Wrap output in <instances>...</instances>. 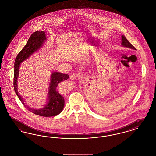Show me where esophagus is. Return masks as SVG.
<instances>
[{
	"mask_svg": "<svg viewBox=\"0 0 156 156\" xmlns=\"http://www.w3.org/2000/svg\"><path fill=\"white\" fill-rule=\"evenodd\" d=\"M78 74H71L69 76V79L72 80H76L78 78Z\"/></svg>",
	"mask_w": 156,
	"mask_h": 156,
	"instance_id": "esophagus-1",
	"label": "esophagus"
}]
</instances>
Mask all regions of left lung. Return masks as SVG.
<instances>
[{"mask_svg": "<svg viewBox=\"0 0 156 156\" xmlns=\"http://www.w3.org/2000/svg\"><path fill=\"white\" fill-rule=\"evenodd\" d=\"M121 45L123 47H127V48H129L133 50H136V48L134 47L131 44L129 41L126 39V37H125L124 36L122 35V43H121Z\"/></svg>", "mask_w": 156, "mask_h": 156, "instance_id": "left-lung-1", "label": "left lung"}]
</instances>
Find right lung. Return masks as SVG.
Listing matches in <instances>:
<instances>
[{
    "instance_id": "right-lung-1",
    "label": "right lung",
    "mask_w": 156,
    "mask_h": 156,
    "mask_svg": "<svg viewBox=\"0 0 156 156\" xmlns=\"http://www.w3.org/2000/svg\"><path fill=\"white\" fill-rule=\"evenodd\" d=\"M46 40L47 37L44 31H35L31 35L27 44L18 54L15 59L13 85L17 96L29 111L41 116L50 117L58 115L63 110L65 104L64 99L58 92L57 86L61 82L64 81L69 78L68 75L62 74L56 71L52 72L48 90L47 102L44 106L41 109H33L27 106V105L24 104L23 98L19 94L17 89V80L21 63L29 58L31 55L40 49Z\"/></svg>"
}]
</instances>
